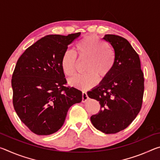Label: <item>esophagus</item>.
Masks as SVG:
<instances>
[{
  "instance_id": "esophagus-1",
  "label": "esophagus",
  "mask_w": 160,
  "mask_h": 160,
  "mask_svg": "<svg viewBox=\"0 0 160 160\" xmlns=\"http://www.w3.org/2000/svg\"><path fill=\"white\" fill-rule=\"evenodd\" d=\"M88 99V94H87V92H82V102H85Z\"/></svg>"
}]
</instances>
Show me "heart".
<instances>
[{
  "mask_svg": "<svg viewBox=\"0 0 160 160\" xmlns=\"http://www.w3.org/2000/svg\"><path fill=\"white\" fill-rule=\"evenodd\" d=\"M75 48L78 58L88 59L85 65V72H88L71 78L68 84L79 90H90L98 82V76L104 79L112 72L116 61L115 53L106 42L95 35L83 37L77 42ZM77 63L73 51H65L61 58V67L65 75L69 77L74 75Z\"/></svg>",
  "mask_w": 160,
  "mask_h": 160,
  "instance_id": "1",
  "label": "heart"
}]
</instances>
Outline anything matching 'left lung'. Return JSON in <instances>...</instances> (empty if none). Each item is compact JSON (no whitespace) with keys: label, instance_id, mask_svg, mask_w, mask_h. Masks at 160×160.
<instances>
[{"label":"left lung","instance_id":"left-lung-1","mask_svg":"<svg viewBox=\"0 0 160 160\" xmlns=\"http://www.w3.org/2000/svg\"><path fill=\"white\" fill-rule=\"evenodd\" d=\"M103 39L114 50L115 64L110 74L88 95L101 105L99 113L91 116L92 123L99 131L112 134L126 128L140 112L144 76L138 54L128 40L114 34H106Z\"/></svg>","mask_w":160,"mask_h":160}]
</instances>
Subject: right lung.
I'll return each instance as SVG.
<instances>
[{
	"label": "right lung",
	"instance_id": "add662e5",
	"mask_svg": "<svg viewBox=\"0 0 160 160\" xmlns=\"http://www.w3.org/2000/svg\"><path fill=\"white\" fill-rule=\"evenodd\" d=\"M80 32L47 35L27 48L12 76L13 107L34 133L48 135L63 125L69 108L82 101V92L66 87L61 58Z\"/></svg>",
	"mask_w": 160,
	"mask_h": 160
}]
</instances>
